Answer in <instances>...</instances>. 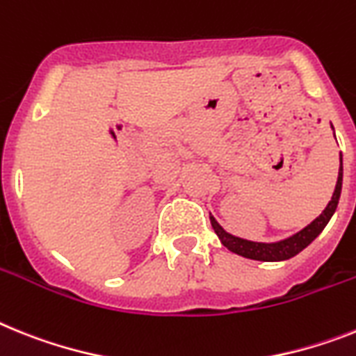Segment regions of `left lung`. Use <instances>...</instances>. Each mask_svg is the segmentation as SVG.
Listing matches in <instances>:
<instances>
[{
	"instance_id": "obj_1",
	"label": "left lung",
	"mask_w": 356,
	"mask_h": 356,
	"mask_svg": "<svg viewBox=\"0 0 356 356\" xmlns=\"http://www.w3.org/2000/svg\"><path fill=\"white\" fill-rule=\"evenodd\" d=\"M340 192H342V155H340V170H339V181H337L335 193L331 197L330 204L325 206V210L322 211L321 217H316L309 226L298 232L293 237L286 238V241H280V243L273 244H262V243H250V241H244V238H237L234 235L226 234L222 228L219 226V222L211 217V226H213L215 234L220 238V243L224 246L232 250L237 255H243L246 259H253V261H264V262H273V261H286V259H291L297 253H300L306 246L315 241L318 235L322 234V229L325 228V224L330 222V219L335 213L337 206H339Z\"/></svg>"
}]
</instances>
